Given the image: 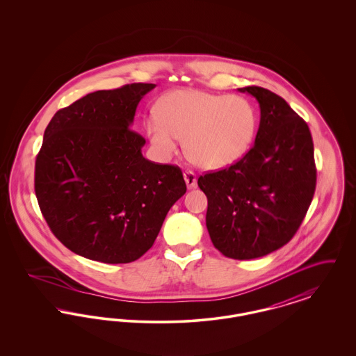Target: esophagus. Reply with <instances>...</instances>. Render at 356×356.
Wrapping results in <instances>:
<instances>
[{"label": "esophagus", "instance_id": "34e87169", "mask_svg": "<svg viewBox=\"0 0 356 356\" xmlns=\"http://www.w3.org/2000/svg\"><path fill=\"white\" fill-rule=\"evenodd\" d=\"M184 180H186L188 189H192V188L197 186V177H196V175L192 170H186L184 172Z\"/></svg>", "mask_w": 356, "mask_h": 356}]
</instances>
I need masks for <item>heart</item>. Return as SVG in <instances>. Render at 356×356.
Listing matches in <instances>:
<instances>
[{"label":"heart","mask_w":356,"mask_h":356,"mask_svg":"<svg viewBox=\"0 0 356 356\" xmlns=\"http://www.w3.org/2000/svg\"><path fill=\"white\" fill-rule=\"evenodd\" d=\"M257 128L254 105L244 97L195 89L168 93L145 122L154 152L170 159L186 138L188 157L205 170H221L250 149Z\"/></svg>","instance_id":"b5f03b06"}]
</instances>
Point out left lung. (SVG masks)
Returning a JSON list of instances; mask_svg holds the SVG:
<instances>
[{
  "instance_id": "1",
  "label": "left lung",
  "mask_w": 356,
  "mask_h": 356,
  "mask_svg": "<svg viewBox=\"0 0 356 356\" xmlns=\"http://www.w3.org/2000/svg\"><path fill=\"white\" fill-rule=\"evenodd\" d=\"M260 106L254 147L197 184L208 199L207 229L221 254L250 260L293 237L316 186L314 143L305 120L284 99L260 86L238 88Z\"/></svg>"
}]
</instances>
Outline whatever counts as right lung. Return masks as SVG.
<instances>
[{
	"instance_id": "obj_1",
	"label": "right lung",
	"mask_w": 356,
	"mask_h": 356,
	"mask_svg": "<svg viewBox=\"0 0 356 356\" xmlns=\"http://www.w3.org/2000/svg\"><path fill=\"white\" fill-rule=\"evenodd\" d=\"M154 86L89 93L45 129L34 191L53 235L74 254L106 264L135 261L186 192L181 170L147 160L145 138L131 129L138 102Z\"/></svg>"
}]
</instances>
